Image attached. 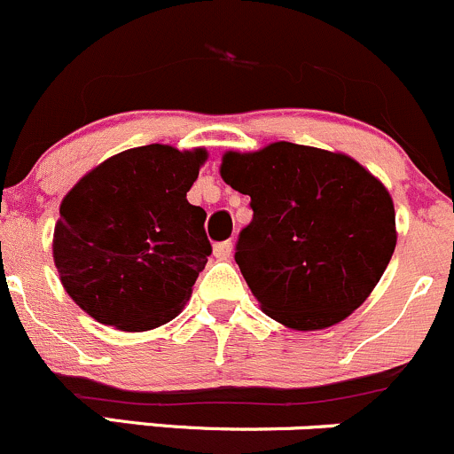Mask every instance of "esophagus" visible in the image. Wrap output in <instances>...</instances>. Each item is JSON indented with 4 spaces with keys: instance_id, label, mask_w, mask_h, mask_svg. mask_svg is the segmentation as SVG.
Wrapping results in <instances>:
<instances>
[{
    "instance_id": "obj_1",
    "label": "esophagus",
    "mask_w": 454,
    "mask_h": 454,
    "mask_svg": "<svg viewBox=\"0 0 454 454\" xmlns=\"http://www.w3.org/2000/svg\"><path fill=\"white\" fill-rule=\"evenodd\" d=\"M231 251H233V242L231 240L216 242V245H214V255H216L218 260H227L229 255H231Z\"/></svg>"
}]
</instances>
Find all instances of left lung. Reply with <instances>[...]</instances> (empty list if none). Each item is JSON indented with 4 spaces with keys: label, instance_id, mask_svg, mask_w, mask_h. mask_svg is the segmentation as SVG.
Instances as JSON below:
<instances>
[{
    "label": "left lung",
    "instance_id": "left-lung-1",
    "mask_svg": "<svg viewBox=\"0 0 454 454\" xmlns=\"http://www.w3.org/2000/svg\"><path fill=\"white\" fill-rule=\"evenodd\" d=\"M227 185L251 196L236 258L262 310L295 330L352 315L395 249L394 200L352 157L275 142L223 157Z\"/></svg>",
    "mask_w": 454,
    "mask_h": 454
}]
</instances>
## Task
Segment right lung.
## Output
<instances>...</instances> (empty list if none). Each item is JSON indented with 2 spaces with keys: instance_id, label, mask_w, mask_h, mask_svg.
I'll list each match as a JSON object with an SVG mask.
<instances>
[{
  "instance_id": "obj_1",
  "label": "right lung",
  "mask_w": 454,
  "mask_h": 454,
  "mask_svg": "<svg viewBox=\"0 0 454 454\" xmlns=\"http://www.w3.org/2000/svg\"><path fill=\"white\" fill-rule=\"evenodd\" d=\"M203 148L151 144L106 159L60 203L54 262L93 319L142 332L175 319L212 255L205 214L185 194Z\"/></svg>"
}]
</instances>
